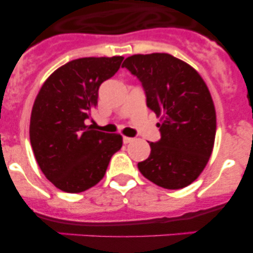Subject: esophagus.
<instances>
[{
    "mask_svg": "<svg viewBox=\"0 0 253 253\" xmlns=\"http://www.w3.org/2000/svg\"><path fill=\"white\" fill-rule=\"evenodd\" d=\"M134 140V138H130V137H123V142L125 143V144H128V143H131Z\"/></svg>",
    "mask_w": 253,
    "mask_h": 253,
    "instance_id": "34e87169",
    "label": "esophagus"
}]
</instances>
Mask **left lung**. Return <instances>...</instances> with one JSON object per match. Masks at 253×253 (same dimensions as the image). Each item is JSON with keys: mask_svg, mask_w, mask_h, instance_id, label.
Segmentation results:
<instances>
[{"mask_svg": "<svg viewBox=\"0 0 253 253\" xmlns=\"http://www.w3.org/2000/svg\"><path fill=\"white\" fill-rule=\"evenodd\" d=\"M142 84L147 106L161 116V139L138 163L140 173L163 189L177 190L199 177L215 139L216 118L207 84L193 67L167 53L135 54L123 66Z\"/></svg>", "mask_w": 253, "mask_h": 253, "instance_id": "1", "label": "left lung"}]
</instances>
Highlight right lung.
I'll use <instances>...</instances> for the list:
<instances>
[{"label":"right lung","mask_w":253,"mask_h":253,"mask_svg":"<svg viewBox=\"0 0 253 253\" xmlns=\"http://www.w3.org/2000/svg\"><path fill=\"white\" fill-rule=\"evenodd\" d=\"M123 57H88L68 62L51 73L35 99L30 143L40 169L66 193H82L102 180L120 134L86 125L101 84L120 68Z\"/></svg>","instance_id":"1"}]
</instances>
